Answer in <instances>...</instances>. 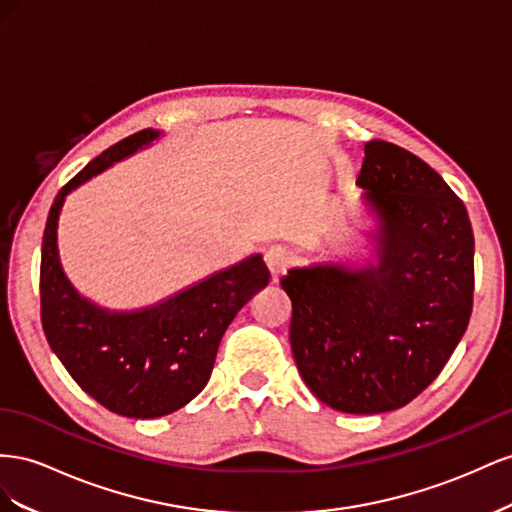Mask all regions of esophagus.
<instances>
[{"instance_id": "obj_1", "label": "esophagus", "mask_w": 512, "mask_h": 512, "mask_svg": "<svg viewBox=\"0 0 512 512\" xmlns=\"http://www.w3.org/2000/svg\"><path fill=\"white\" fill-rule=\"evenodd\" d=\"M266 266L270 270L272 281L276 283L289 268V255L283 251V248L274 246V248H270V251H266Z\"/></svg>"}]
</instances>
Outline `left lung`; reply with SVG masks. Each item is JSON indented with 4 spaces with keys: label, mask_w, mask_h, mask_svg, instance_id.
<instances>
[{
    "label": "left lung",
    "mask_w": 512,
    "mask_h": 512,
    "mask_svg": "<svg viewBox=\"0 0 512 512\" xmlns=\"http://www.w3.org/2000/svg\"><path fill=\"white\" fill-rule=\"evenodd\" d=\"M356 184L379 216V264L296 268L281 287L304 384L339 412L382 414L416 399L467 330L474 233L442 175L390 141L364 143Z\"/></svg>",
    "instance_id": "8db88e82"
}]
</instances>
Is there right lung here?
<instances>
[{
    "mask_svg": "<svg viewBox=\"0 0 512 512\" xmlns=\"http://www.w3.org/2000/svg\"><path fill=\"white\" fill-rule=\"evenodd\" d=\"M156 137L145 128L96 156L57 193L42 236L45 337L92 399L128 418L167 416L193 401L208 384L227 326L270 283L264 259L255 255L139 313L102 311L72 289L57 257V216L66 195Z\"/></svg>",
    "mask_w": 512,
    "mask_h": 512,
    "instance_id": "1",
    "label": "right lung"
}]
</instances>
